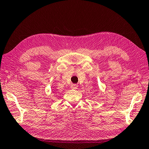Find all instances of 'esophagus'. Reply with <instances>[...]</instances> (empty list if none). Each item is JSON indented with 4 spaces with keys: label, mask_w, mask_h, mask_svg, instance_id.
I'll return each mask as SVG.
<instances>
[{
    "label": "esophagus",
    "mask_w": 149,
    "mask_h": 149,
    "mask_svg": "<svg viewBox=\"0 0 149 149\" xmlns=\"http://www.w3.org/2000/svg\"><path fill=\"white\" fill-rule=\"evenodd\" d=\"M70 88H71L72 90H77L78 88V85L77 84H72L70 86Z\"/></svg>",
    "instance_id": "34e87169"
}]
</instances>
